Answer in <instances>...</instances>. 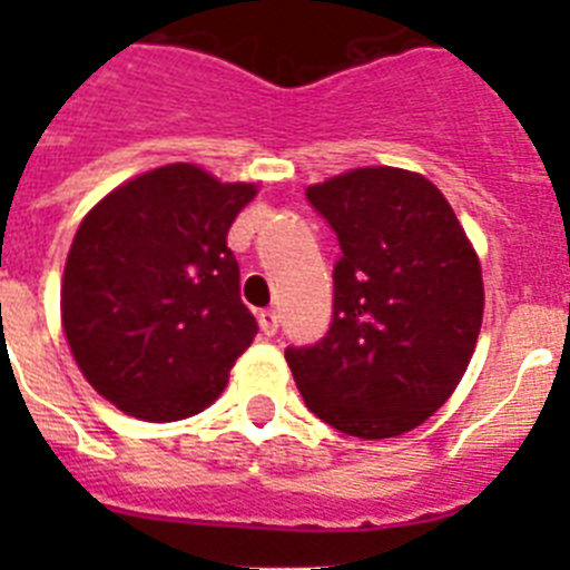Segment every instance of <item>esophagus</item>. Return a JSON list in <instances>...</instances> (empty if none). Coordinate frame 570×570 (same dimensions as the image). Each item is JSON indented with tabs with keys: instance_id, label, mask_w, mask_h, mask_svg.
<instances>
[{
	"instance_id": "1",
	"label": "esophagus",
	"mask_w": 570,
	"mask_h": 570,
	"mask_svg": "<svg viewBox=\"0 0 570 570\" xmlns=\"http://www.w3.org/2000/svg\"><path fill=\"white\" fill-rule=\"evenodd\" d=\"M259 328L265 336H274L279 328V314L276 311H259Z\"/></svg>"
}]
</instances>
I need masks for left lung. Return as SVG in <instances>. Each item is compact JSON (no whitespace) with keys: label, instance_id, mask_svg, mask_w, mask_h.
<instances>
[{"label":"left lung","instance_id":"1","mask_svg":"<svg viewBox=\"0 0 570 570\" xmlns=\"http://www.w3.org/2000/svg\"><path fill=\"white\" fill-rule=\"evenodd\" d=\"M305 196L342 256L325 336L285 347L296 387L342 434H405L445 405L471 362L480 259L440 188L411 170L356 168Z\"/></svg>","mask_w":570,"mask_h":570}]
</instances>
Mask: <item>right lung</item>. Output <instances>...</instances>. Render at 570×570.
Wrapping results in <instances>:
<instances>
[{
    "label": "right lung",
    "instance_id": "add662e5",
    "mask_svg": "<svg viewBox=\"0 0 570 570\" xmlns=\"http://www.w3.org/2000/svg\"><path fill=\"white\" fill-rule=\"evenodd\" d=\"M196 165H165L108 194L79 225L62 328L85 380L125 414L174 422L228 385L254 342L228 228L254 199Z\"/></svg>",
    "mask_w": 570,
    "mask_h": 570
}]
</instances>
